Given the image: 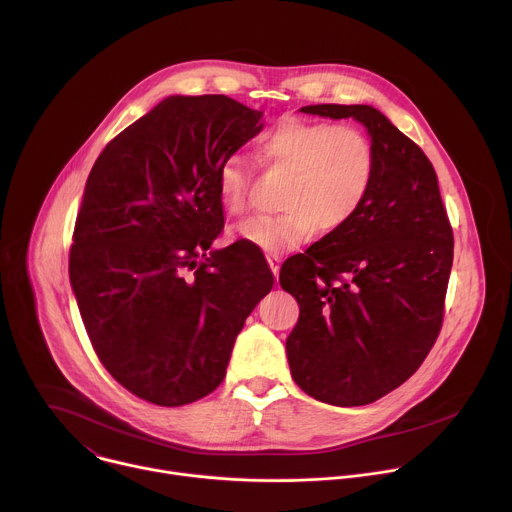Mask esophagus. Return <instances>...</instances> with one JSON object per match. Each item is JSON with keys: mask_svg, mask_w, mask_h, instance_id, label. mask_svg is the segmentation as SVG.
Here are the masks:
<instances>
[{"mask_svg": "<svg viewBox=\"0 0 512 512\" xmlns=\"http://www.w3.org/2000/svg\"><path fill=\"white\" fill-rule=\"evenodd\" d=\"M279 261H281V255H279V253H269V255H267V263H269V267H271L275 279L279 277Z\"/></svg>", "mask_w": 512, "mask_h": 512, "instance_id": "esophagus-1", "label": "esophagus"}]
</instances>
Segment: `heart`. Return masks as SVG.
<instances>
[{
  "label": "heart",
  "mask_w": 512,
  "mask_h": 512,
  "mask_svg": "<svg viewBox=\"0 0 512 512\" xmlns=\"http://www.w3.org/2000/svg\"><path fill=\"white\" fill-rule=\"evenodd\" d=\"M261 158L287 180L279 192L283 208L237 227V237L279 253L308 241L316 229L336 233L369 200L377 178V150L371 135L350 123L281 119L259 143ZM251 170L233 154L218 170V196L229 214L249 208Z\"/></svg>",
  "instance_id": "b5f03b06"
}]
</instances>
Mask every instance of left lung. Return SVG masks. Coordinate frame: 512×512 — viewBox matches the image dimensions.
I'll return each mask as SVG.
<instances>
[{
    "label": "left lung",
    "instance_id": "8db88e82",
    "mask_svg": "<svg viewBox=\"0 0 512 512\" xmlns=\"http://www.w3.org/2000/svg\"><path fill=\"white\" fill-rule=\"evenodd\" d=\"M300 111L367 127L377 178L346 227L281 267V287L300 304L285 340L289 371L322 403L369 405L421 367L442 330L454 233L431 162L379 109Z\"/></svg>",
    "mask_w": 512,
    "mask_h": 512
}]
</instances>
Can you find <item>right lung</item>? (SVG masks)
<instances>
[{
    "label": "right lung",
    "instance_id": "add662e5",
    "mask_svg": "<svg viewBox=\"0 0 512 512\" xmlns=\"http://www.w3.org/2000/svg\"><path fill=\"white\" fill-rule=\"evenodd\" d=\"M261 117L225 95L168 97L113 137L89 174L70 285L103 367L143 401L180 407L212 393L273 287L249 243L206 255L225 225L218 170Z\"/></svg>",
    "mask_w": 512,
    "mask_h": 512
}]
</instances>
